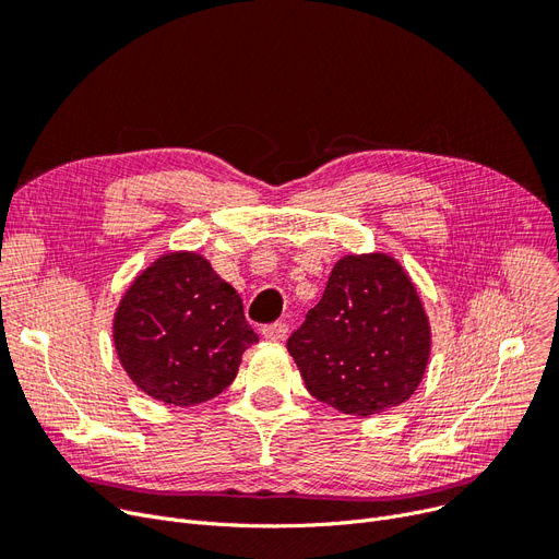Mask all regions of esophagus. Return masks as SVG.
I'll return each instance as SVG.
<instances>
[{
    "label": "esophagus",
    "instance_id": "obj_1",
    "mask_svg": "<svg viewBox=\"0 0 559 559\" xmlns=\"http://www.w3.org/2000/svg\"><path fill=\"white\" fill-rule=\"evenodd\" d=\"M288 334V325L286 323H273L263 328V336L269 341H284Z\"/></svg>",
    "mask_w": 559,
    "mask_h": 559
}]
</instances>
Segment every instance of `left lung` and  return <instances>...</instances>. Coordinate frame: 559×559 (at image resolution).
I'll return each mask as SVG.
<instances>
[{"label": "left lung", "mask_w": 559, "mask_h": 559, "mask_svg": "<svg viewBox=\"0 0 559 559\" xmlns=\"http://www.w3.org/2000/svg\"><path fill=\"white\" fill-rule=\"evenodd\" d=\"M286 348L316 401L373 416L414 395L432 332L412 277L391 254H345Z\"/></svg>", "instance_id": "1"}]
</instances>
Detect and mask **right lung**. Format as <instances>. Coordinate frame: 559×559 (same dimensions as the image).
I'll list each match as a JSON object with an SVG mask.
<instances>
[{"mask_svg":"<svg viewBox=\"0 0 559 559\" xmlns=\"http://www.w3.org/2000/svg\"><path fill=\"white\" fill-rule=\"evenodd\" d=\"M259 336L236 288L198 252H166L136 275L114 316L129 380L154 401L191 407L223 393Z\"/></svg>","mask_w":559,"mask_h":559,"instance_id":"add662e5","label":"right lung"}]
</instances>
